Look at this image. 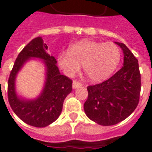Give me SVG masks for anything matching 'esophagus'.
Here are the masks:
<instances>
[{"label": "esophagus", "mask_w": 152, "mask_h": 152, "mask_svg": "<svg viewBox=\"0 0 152 152\" xmlns=\"http://www.w3.org/2000/svg\"><path fill=\"white\" fill-rule=\"evenodd\" d=\"M81 86V84L79 82V81H77V80H73L72 82V88L73 89H76V88H78V87H80Z\"/></svg>", "instance_id": "esophagus-1"}]
</instances>
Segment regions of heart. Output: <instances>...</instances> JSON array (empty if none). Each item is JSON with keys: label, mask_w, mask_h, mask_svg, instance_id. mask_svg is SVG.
Returning <instances> with one entry per match:
<instances>
[{"label": "heart", "mask_w": 152, "mask_h": 152, "mask_svg": "<svg viewBox=\"0 0 152 152\" xmlns=\"http://www.w3.org/2000/svg\"><path fill=\"white\" fill-rule=\"evenodd\" d=\"M121 61L116 45L82 40L71 45L67 52L58 55V63L65 75L72 77L80 68L93 81H102L111 76Z\"/></svg>", "instance_id": "heart-1"}]
</instances>
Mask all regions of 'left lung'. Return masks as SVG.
Here are the masks:
<instances>
[{
  "label": "left lung",
  "instance_id": "1",
  "mask_svg": "<svg viewBox=\"0 0 152 152\" xmlns=\"http://www.w3.org/2000/svg\"><path fill=\"white\" fill-rule=\"evenodd\" d=\"M115 43L123 50V66L108 80L88 86V99L84 104L86 115L104 126L125 120L136 109L140 97L138 61L124 44Z\"/></svg>",
  "mask_w": 152,
  "mask_h": 152
}]
</instances>
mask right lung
Segmentation results:
<instances>
[{
  "label": "right lung",
  "instance_id": "1",
  "mask_svg": "<svg viewBox=\"0 0 152 152\" xmlns=\"http://www.w3.org/2000/svg\"><path fill=\"white\" fill-rule=\"evenodd\" d=\"M31 57L44 60L47 67L46 84L40 96L28 100L19 98L15 91V78L23 64ZM57 61L48 53L41 37L31 40L18 53L8 80V100L12 110L26 124L42 128L55 121L62 112L64 99L72 89V80L60 73Z\"/></svg>",
  "mask_w": 152,
  "mask_h": 152
}]
</instances>
